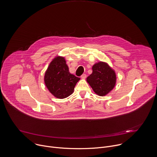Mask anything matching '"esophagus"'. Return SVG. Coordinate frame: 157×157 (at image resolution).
Here are the masks:
<instances>
[{"label":"esophagus","instance_id":"esophagus-1","mask_svg":"<svg viewBox=\"0 0 157 157\" xmlns=\"http://www.w3.org/2000/svg\"><path fill=\"white\" fill-rule=\"evenodd\" d=\"M81 78H82V79L86 78V75H85V74L82 75H81Z\"/></svg>","mask_w":157,"mask_h":157}]
</instances>
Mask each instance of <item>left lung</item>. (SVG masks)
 <instances>
[{
  "label": "left lung",
  "mask_w": 157,
  "mask_h": 157,
  "mask_svg": "<svg viewBox=\"0 0 157 157\" xmlns=\"http://www.w3.org/2000/svg\"><path fill=\"white\" fill-rule=\"evenodd\" d=\"M117 76L115 71L103 62L95 63L92 67V73L87 78V81L95 94L104 96L115 87Z\"/></svg>",
  "instance_id": "obj_1"
}]
</instances>
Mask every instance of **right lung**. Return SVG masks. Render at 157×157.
<instances>
[{
    "instance_id": "obj_1",
    "label": "right lung",
    "mask_w": 157,
    "mask_h": 157,
    "mask_svg": "<svg viewBox=\"0 0 157 157\" xmlns=\"http://www.w3.org/2000/svg\"><path fill=\"white\" fill-rule=\"evenodd\" d=\"M79 79L69 72L64 57L60 56L50 62L44 76L47 88L58 98H65L72 94Z\"/></svg>"
}]
</instances>
